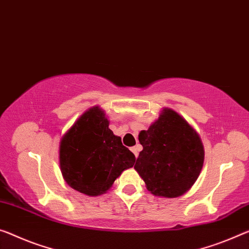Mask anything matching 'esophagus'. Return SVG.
Listing matches in <instances>:
<instances>
[{"label": "esophagus", "instance_id": "34e87169", "mask_svg": "<svg viewBox=\"0 0 249 249\" xmlns=\"http://www.w3.org/2000/svg\"><path fill=\"white\" fill-rule=\"evenodd\" d=\"M140 150H141V146H139V144H137V146L131 148V151L133 152V155L136 156V158L138 157V155H139V151Z\"/></svg>", "mask_w": 249, "mask_h": 249}]
</instances>
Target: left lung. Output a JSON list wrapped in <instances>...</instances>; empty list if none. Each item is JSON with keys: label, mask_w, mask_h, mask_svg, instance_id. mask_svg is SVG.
Segmentation results:
<instances>
[{"label": "left lung", "mask_w": 249, "mask_h": 249, "mask_svg": "<svg viewBox=\"0 0 249 249\" xmlns=\"http://www.w3.org/2000/svg\"><path fill=\"white\" fill-rule=\"evenodd\" d=\"M142 144L135 169L155 196L176 198L199 177L205 159L200 137L183 118L164 108L158 119L139 133Z\"/></svg>", "instance_id": "obj_1"}]
</instances>
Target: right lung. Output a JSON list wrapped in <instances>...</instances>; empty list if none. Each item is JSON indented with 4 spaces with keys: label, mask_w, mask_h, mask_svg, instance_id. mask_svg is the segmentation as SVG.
Segmentation results:
<instances>
[{
    "label": "right lung",
    "mask_w": 249,
    "mask_h": 249,
    "mask_svg": "<svg viewBox=\"0 0 249 249\" xmlns=\"http://www.w3.org/2000/svg\"><path fill=\"white\" fill-rule=\"evenodd\" d=\"M60 169L72 188L88 196L108 191L136 157L109 129V120L99 107L86 111L62 137Z\"/></svg>",
    "instance_id": "obj_1"
}]
</instances>
